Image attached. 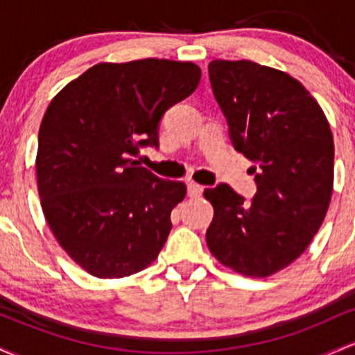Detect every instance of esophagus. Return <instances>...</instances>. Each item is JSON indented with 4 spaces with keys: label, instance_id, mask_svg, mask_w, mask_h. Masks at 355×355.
<instances>
[{
    "label": "esophagus",
    "instance_id": "obj_1",
    "mask_svg": "<svg viewBox=\"0 0 355 355\" xmlns=\"http://www.w3.org/2000/svg\"><path fill=\"white\" fill-rule=\"evenodd\" d=\"M202 193H203V187L202 185H198V183H195V182L189 183V195L191 198L200 197Z\"/></svg>",
    "mask_w": 355,
    "mask_h": 355
}]
</instances>
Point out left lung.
<instances>
[{
    "instance_id": "obj_1",
    "label": "left lung",
    "mask_w": 355,
    "mask_h": 355,
    "mask_svg": "<svg viewBox=\"0 0 355 355\" xmlns=\"http://www.w3.org/2000/svg\"><path fill=\"white\" fill-rule=\"evenodd\" d=\"M214 95L234 146L255 166L252 203L225 183L205 189L214 218L211 255L237 274L274 275L304 254L334 189V138L320 105L300 81L250 60L209 63Z\"/></svg>"
}]
</instances>
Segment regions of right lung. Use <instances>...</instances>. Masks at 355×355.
Returning a JSON list of instances; mask_svg holds the SVG:
<instances>
[{
  "label": "right lung",
  "mask_w": 355,
  "mask_h": 355,
  "mask_svg": "<svg viewBox=\"0 0 355 355\" xmlns=\"http://www.w3.org/2000/svg\"><path fill=\"white\" fill-rule=\"evenodd\" d=\"M200 76L191 61H105L48 105L36 153L42 209L60 247L89 275L137 274L164 248L187 185L158 178L135 158L138 146H158L162 115Z\"/></svg>",
  "instance_id": "obj_1"
}]
</instances>
